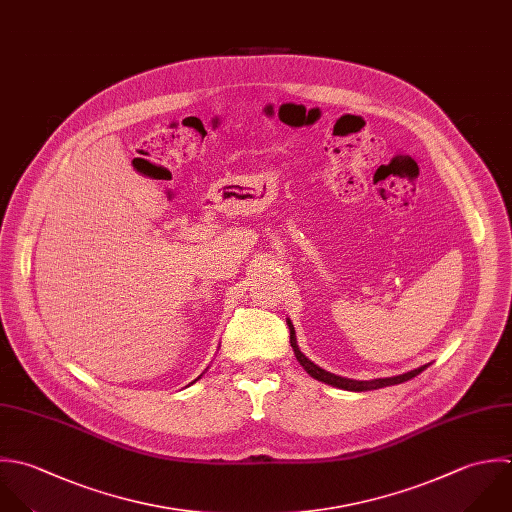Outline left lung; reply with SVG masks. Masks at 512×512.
Segmentation results:
<instances>
[{"label":"left lung","mask_w":512,"mask_h":512,"mask_svg":"<svg viewBox=\"0 0 512 512\" xmlns=\"http://www.w3.org/2000/svg\"><path fill=\"white\" fill-rule=\"evenodd\" d=\"M287 325H289V331H291V347L295 351V357L297 361L301 363V367L317 381L321 383H327V385H333V387H339V389H345V391H355V393H361V391H373V389H383V387H391V385H399V383H405L413 377H417L419 373H423L427 369V365L415 369V371H409V373H403V375H397V377H387V379H373V381H355V379H347V377H339V375H333L325 369H321L319 365H315L313 361H309L299 345H297V339H295V327L293 323L287 319Z\"/></svg>","instance_id":"left-lung-1"}]
</instances>
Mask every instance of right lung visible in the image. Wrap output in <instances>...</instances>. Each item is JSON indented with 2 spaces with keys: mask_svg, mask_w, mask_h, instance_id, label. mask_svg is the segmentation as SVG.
I'll list each match as a JSON object with an SVG mask.
<instances>
[{
  "mask_svg": "<svg viewBox=\"0 0 512 512\" xmlns=\"http://www.w3.org/2000/svg\"><path fill=\"white\" fill-rule=\"evenodd\" d=\"M197 379H201V375H199V377H197ZM197 379H195V381H197Z\"/></svg>",
  "mask_w": 512,
  "mask_h": 512,
  "instance_id": "add662e5",
  "label": "right lung"
}]
</instances>
